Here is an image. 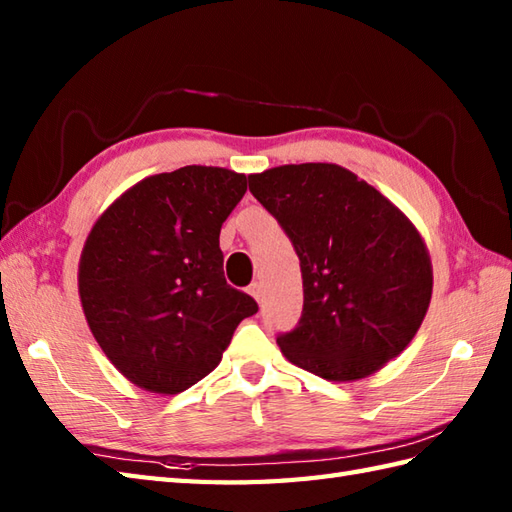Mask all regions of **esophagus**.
<instances>
[{"instance_id":"1","label":"esophagus","mask_w":512,"mask_h":512,"mask_svg":"<svg viewBox=\"0 0 512 512\" xmlns=\"http://www.w3.org/2000/svg\"><path fill=\"white\" fill-rule=\"evenodd\" d=\"M248 292H250V297H255L257 301L262 299V286H259L257 281H255V284H250V286H248Z\"/></svg>"}]
</instances>
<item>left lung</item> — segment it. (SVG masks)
Instances as JSON below:
<instances>
[{
  "instance_id": "left-lung-1",
  "label": "left lung",
  "mask_w": 512,
  "mask_h": 512,
  "mask_svg": "<svg viewBox=\"0 0 512 512\" xmlns=\"http://www.w3.org/2000/svg\"><path fill=\"white\" fill-rule=\"evenodd\" d=\"M248 189L284 228L301 264V319L277 336L288 361L345 383L405 350L433 288L429 250L407 215L328 162L253 173Z\"/></svg>"
}]
</instances>
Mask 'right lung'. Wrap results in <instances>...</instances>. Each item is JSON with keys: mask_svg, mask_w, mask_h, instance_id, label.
Instances as JSON below:
<instances>
[{"mask_svg": "<svg viewBox=\"0 0 512 512\" xmlns=\"http://www.w3.org/2000/svg\"><path fill=\"white\" fill-rule=\"evenodd\" d=\"M246 176L189 165L127 189L85 239L79 297L96 343L134 385L180 394L220 365L255 299L224 279L220 228Z\"/></svg>", "mask_w": 512, "mask_h": 512, "instance_id": "right-lung-1", "label": "right lung"}]
</instances>
